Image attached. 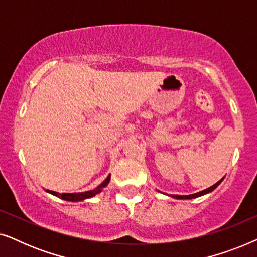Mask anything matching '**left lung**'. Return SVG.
Listing matches in <instances>:
<instances>
[{"mask_svg": "<svg viewBox=\"0 0 257 257\" xmlns=\"http://www.w3.org/2000/svg\"><path fill=\"white\" fill-rule=\"evenodd\" d=\"M222 180H223V178L221 179V180L217 181L215 185L210 186V187L206 188V189H203V191H201V192L194 193V194H191V195H171V196H172V198H174V199H181V200H188V199H195V198H199V196L206 195V194H208V193L213 192L214 189H215V188L217 187V186H219V185L221 184V182H222Z\"/></svg>", "mask_w": 257, "mask_h": 257, "instance_id": "1", "label": "left lung"}]
</instances>
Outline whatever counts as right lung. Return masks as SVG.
<instances>
[{
  "label": "right lung",
  "mask_w": 257,
  "mask_h": 257,
  "mask_svg": "<svg viewBox=\"0 0 257 257\" xmlns=\"http://www.w3.org/2000/svg\"><path fill=\"white\" fill-rule=\"evenodd\" d=\"M110 179H111V174H108V177L105 179V180L101 182L99 186H97L94 189H91V191H87V192H82V193H61L58 192H54V191H49V189H45V192L50 193V194L55 195V196H58V198H61L63 200H65V201H72V202H77V201H83V200L85 199H90L92 198V196L99 194V193L103 191L104 187H106L108 182H110Z\"/></svg>",
  "instance_id": "add662e5"
}]
</instances>
